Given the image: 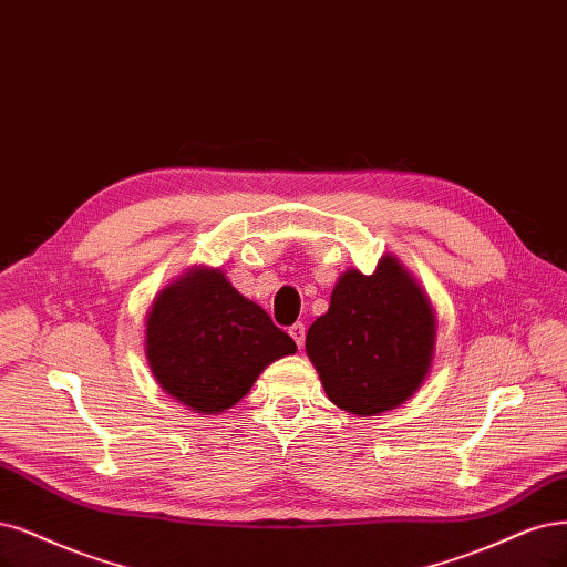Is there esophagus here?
I'll return each instance as SVG.
<instances>
[{
  "instance_id": "esophagus-1",
  "label": "esophagus",
  "mask_w": 567,
  "mask_h": 567,
  "mask_svg": "<svg viewBox=\"0 0 567 567\" xmlns=\"http://www.w3.org/2000/svg\"><path fill=\"white\" fill-rule=\"evenodd\" d=\"M289 337L295 339V343L301 348V346H303V341H306V324H303V322L291 324V327H289Z\"/></svg>"
}]
</instances>
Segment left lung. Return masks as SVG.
<instances>
[{
	"label": "left lung",
	"mask_w": 567,
	"mask_h": 567,
	"mask_svg": "<svg viewBox=\"0 0 567 567\" xmlns=\"http://www.w3.org/2000/svg\"><path fill=\"white\" fill-rule=\"evenodd\" d=\"M436 318L423 287L385 255L371 276L346 270L324 316L310 324L306 352L329 400L354 415L406 402L434 358Z\"/></svg>",
	"instance_id": "obj_1"
}]
</instances>
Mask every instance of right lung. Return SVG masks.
<instances>
[{
	"instance_id": "add662e5",
	"label": "right lung",
	"mask_w": 567,
	"mask_h": 567,
	"mask_svg": "<svg viewBox=\"0 0 567 567\" xmlns=\"http://www.w3.org/2000/svg\"><path fill=\"white\" fill-rule=\"evenodd\" d=\"M144 352L158 385L196 413L240 402L259 373L297 343L219 268L194 266L146 312Z\"/></svg>"
}]
</instances>
